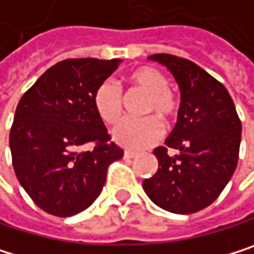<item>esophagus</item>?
Instances as JSON below:
<instances>
[{
	"label": "esophagus",
	"mask_w": 254,
	"mask_h": 254,
	"mask_svg": "<svg viewBox=\"0 0 254 254\" xmlns=\"http://www.w3.org/2000/svg\"><path fill=\"white\" fill-rule=\"evenodd\" d=\"M124 157H126V158H134V157H136V152H133V151H130V149H126V151H124Z\"/></svg>",
	"instance_id": "1"
}]
</instances>
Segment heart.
Masks as SVG:
<instances>
[{
  "label": "heart",
  "instance_id": "heart-1",
  "mask_svg": "<svg viewBox=\"0 0 254 254\" xmlns=\"http://www.w3.org/2000/svg\"><path fill=\"white\" fill-rule=\"evenodd\" d=\"M128 89L146 94L142 115L148 117L139 121H123L114 130V139L130 149H142L154 145L163 136L165 121L169 124L178 115L177 94L168 88V77L151 65H142L126 76ZM94 109L100 120L109 126L117 124L123 117V94L114 82H103L94 92Z\"/></svg>",
  "mask_w": 254,
  "mask_h": 254
}]
</instances>
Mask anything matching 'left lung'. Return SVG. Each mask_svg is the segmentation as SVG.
<instances>
[{"label":"left lung","mask_w":254,"mask_h":254,"mask_svg":"<svg viewBox=\"0 0 254 254\" xmlns=\"http://www.w3.org/2000/svg\"><path fill=\"white\" fill-rule=\"evenodd\" d=\"M149 60L166 65L181 91L178 121L166 146L154 154L158 169L143 180L148 197L166 211L191 214L211 205L238 165L241 121L225 85L190 60L155 54ZM168 149H177L169 156Z\"/></svg>","instance_id":"left-lung-1"}]
</instances>
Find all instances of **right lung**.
Returning <instances> with one entry per match:
<instances>
[{"label":"right lung","instance_id":"right-lung-1","mask_svg":"<svg viewBox=\"0 0 254 254\" xmlns=\"http://www.w3.org/2000/svg\"><path fill=\"white\" fill-rule=\"evenodd\" d=\"M121 60L68 58L48 68L19 102L10 130L14 174L33 202L57 217L99 197L124 151L94 109V92ZM92 143L91 150H83Z\"/></svg>","mask_w":254,"mask_h":254}]
</instances>
